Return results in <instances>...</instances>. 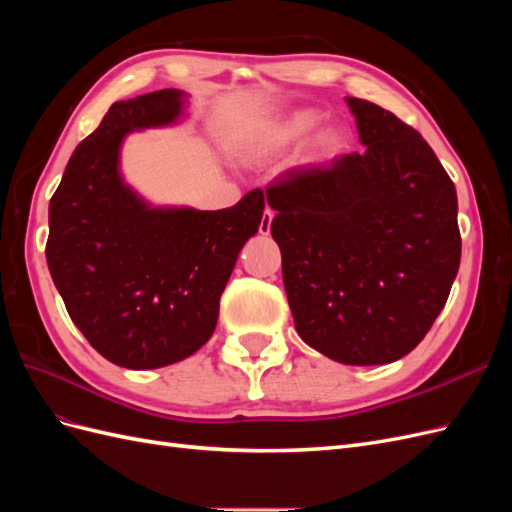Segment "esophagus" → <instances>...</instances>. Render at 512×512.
<instances>
[{
	"instance_id": "34e87169",
	"label": "esophagus",
	"mask_w": 512,
	"mask_h": 512,
	"mask_svg": "<svg viewBox=\"0 0 512 512\" xmlns=\"http://www.w3.org/2000/svg\"><path fill=\"white\" fill-rule=\"evenodd\" d=\"M271 222H273V211L271 209H265V213H262V220H260V235H269L271 232Z\"/></svg>"
}]
</instances>
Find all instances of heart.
I'll return each instance as SVG.
<instances>
[{"label": "heart", "instance_id": "1", "mask_svg": "<svg viewBox=\"0 0 512 512\" xmlns=\"http://www.w3.org/2000/svg\"><path fill=\"white\" fill-rule=\"evenodd\" d=\"M318 121H320V115L316 111L290 113L288 117L271 123L269 128L260 130L256 136H252L250 141L243 145V153L252 160L273 156V153H280L303 141V138L318 126ZM344 147H346L344 130L337 126H327L312 138L309 151H312V156L316 160H329V158H335Z\"/></svg>", "mask_w": 512, "mask_h": 512}]
</instances>
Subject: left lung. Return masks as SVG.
Segmentation results:
<instances>
[{"label": "left lung", "mask_w": 512, "mask_h": 512, "mask_svg": "<svg viewBox=\"0 0 512 512\" xmlns=\"http://www.w3.org/2000/svg\"><path fill=\"white\" fill-rule=\"evenodd\" d=\"M361 153L294 166L267 185L294 327L346 365L412 352L461 260L457 192L436 153L386 108L348 98Z\"/></svg>", "instance_id": "8db88e82"}]
</instances>
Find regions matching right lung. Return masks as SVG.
I'll list each match as a JSON object with an SVG mask.
<instances>
[{"label": "right lung", "mask_w": 512, "mask_h": 512, "mask_svg": "<svg viewBox=\"0 0 512 512\" xmlns=\"http://www.w3.org/2000/svg\"><path fill=\"white\" fill-rule=\"evenodd\" d=\"M183 94L160 89L115 102L74 149L49 205L46 262L76 327L106 361L156 369L209 342L220 297L265 194L220 211L151 209L119 177L123 136L166 126Z\"/></svg>", "instance_id": "add662e5"}]
</instances>
